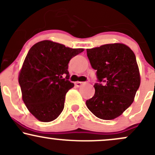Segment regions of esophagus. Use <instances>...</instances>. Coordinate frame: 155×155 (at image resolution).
I'll use <instances>...</instances> for the list:
<instances>
[{
  "mask_svg": "<svg viewBox=\"0 0 155 155\" xmlns=\"http://www.w3.org/2000/svg\"><path fill=\"white\" fill-rule=\"evenodd\" d=\"M84 84H86V82H84V81H76L75 84H76L77 87H81V85Z\"/></svg>",
  "mask_w": 155,
  "mask_h": 155,
  "instance_id": "1",
  "label": "esophagus"
}]
</instances>
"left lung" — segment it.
<instances>
[{"label": "left lung", "mask_w": 155, "mask_h": 155, "mask_svg": "<svg viewBox=\"0 0 155 155\" xmlns=\"http://www.w3.org/2000/svg\"><path fill=\"white\" fill-rule=\"evenodd\" d=\"M88 59L97 70L95 92L86 101L90 111L101 120L120 116L132 104L140 78L136 55L123 44H109L87 49ZM104 82V83H103Z\"/></svg>", "instance_id": "left-lung-1"}]
</instances>
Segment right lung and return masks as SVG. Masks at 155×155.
Returning a JSON list of instances; mask_svg holds the SVG:
<instances>
[{
  "mask_svg": "<svg viewBox=\"0 0 155 155\" xmlns=\"http://www.w3.org/2000/svg\"><path fill=\"white\" fill-rule=\"evenodd\" d=\"M83 51L48 40L38 42L28 51L19 84L26 107L37 120L51 122L63 111L65 95L74 86L68 80V63Z\"/></svg>",
  "mask_w": 155,
  "mask_h": 155,
  "instance_id": "right-lung-1",
  "label": "right lung"
}]
</instances>
